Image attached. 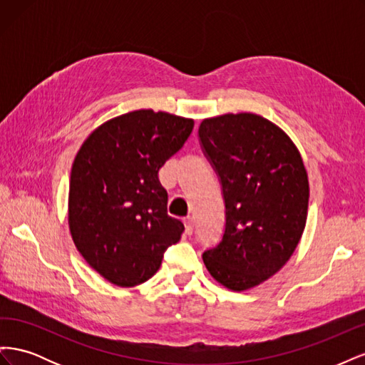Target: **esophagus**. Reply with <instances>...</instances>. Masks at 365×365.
Returning a JSON list of instances; mask_svg holds the SVG:
<instances>
[{
    "label": "esophagus",
    "mask_w": 365,
    "mask_h": 365,
    "mask_svg": "<svg viewBox=\"0 0 365 365\" xmlns=\"http://www.w3.org/2000/svg\"><path fill=\"white\" fill-rule=\"evenodd\" d=\"M184 225H185V235L192 236L193 233V219L192 217H185L184 219Z\"/></svg>",
    "instance_id": "1"
}]
</instances>
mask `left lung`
Instances as JSON below:
<instances>
[{
    "mask_svg": "<svg viewBox=\"0 0 365 365\" xmlns=\"http://www.w3.org/2000/svg\"><path fill=\"white\" fill-rule=\"evenodd\" d=\"M197 135L225 202L222 239L204 251V263L225 288H254L289 260L303 235L309 182L300 152L250 113L205 118Z\"/></svg>",
    "mask_w": 365,
    "mask_h": 365,
    "instance_id": "1",
    "label": "left lung"
}]
</instances>
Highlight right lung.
I'll use <instances>...</instances> for the list:
<instances>
[{
    "instance_id": "obj_1",
    "label": "right lung",
    "mask_w": 365,
    "mask_h": 365,
    "mask_svg": "<svg viewBox=\"0 0 365 365\" xmlns=\"http://www.w3.org/2000/svg\"><path fill=\"white\" fill-rule=\"evenodd\" d=\"M193 130V120L140 109L98 126L77 152L68 224L74 244L103 279L121 288L155 274L184 225L168 215L158 172Z\"/></svg>"
}]
</instances>
